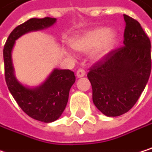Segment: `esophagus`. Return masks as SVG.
I'll list each match as a JSON object with an SVG mask.
<instances>
[{
    "mask_svg": "<svg viewBox=\"0 0 152 152\" xmlns=\"http://www.w3.org/2000/svg\"><path fill=\"white\" fill-rule=\"evenodd\" d=\"M85 75H86V71L83 68L77 69V77H84Z\"/></svg>",
    "mask_w": 152,
    "mask_h": 152,
    "instance_id": "esophagus-1",
    "label": "esophagus"
}]
</instances>
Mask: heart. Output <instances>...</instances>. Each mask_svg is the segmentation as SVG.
Returning a JSON list of instances; mask_svg holds the SVG:
<instances>
[{
  "label": "heart",
  "mask_w": 152,
  "mask_h": 152,
  "mask_svg": "<svg viewBox=\"0 0 152 152\" xmlns=\"http://www.w3.org/2000/svg\"><path fill=\"white\" fill-rule=\"evenodd\" d=\"M116 41V33L112 29L95 28L74 38L71 47L77 51L86 53L92 50V57L99 59L106 55Z\"/></svg>",
  "instance_id": "heart-1"
}]
</instances>
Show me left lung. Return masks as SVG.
Segmentation results:
<instances>
[{
	"label": "left lung",
	"instance_id": "8db88e82",
	"mask_svg": "<svg viewBox=\"0 0 152 152\" xmlns=\"http://www.w3.org/2000/svg\"><path fill=\"white\" fill-rule=\"evenodd\" d=\"M124 45L109 51L89 69L93 101L108 117L129 111L140 98L151 71V41L140 23L124 15Z\"/></svg>",
	"mask_w": 152,
	"mask_h": 152
}]
</instances>
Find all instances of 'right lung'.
<instances>
[{
    "instance_id": "right-lung-1",
    "label": "right lung",
    "mask_w": 152,
    "mask_h": 152,
    "mask_svg": "<svg viewBox=\"0 0 152 152\" xmlns=\"http://www.w3.org/2000/svg\"><path fill=\"white\" fill-rule=\"evenodd\" d=\"M56 18H31L18 26L9 35L3 48L4 73L7 86L21 110L34 119L50 123L57 120L64 111L71 86L75 81L73 71L54 69L47 80L38 88L29 89L14 77L11 50L15 41L22 34L53 25Z\"/></svg>"
}]
</instances>
